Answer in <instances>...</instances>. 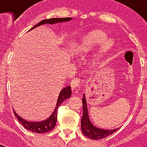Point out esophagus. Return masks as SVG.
<instances>
[{"instance_id": "34e87169", "label": "esophagus", "mask_w": 147, "mask_h": 147, "mask_svg": "<svg viewBox=\"0 0 147 147\" xmlns=\"http://www.w3.org/2000/svg\"><path fill=\"white\" fill-rule=\"evenodd\" d=\"M71 89L75 91L78 92L79 90H80V86H81V82L79 81V79L75 78L71 81Z\"/></svg>"}]
</instances>
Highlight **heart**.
Returning a JSON list of instances; mask_svg holds the SVG:
<instances>
[{
	"mask_svg": "<svg viewBox=\"0 0 147 147\" xmlns=\"http://www.w3.org/2000/svg\"><path fill=\"white\" fill-rule=\"evenodd\" d=\"M107 33L102 30H94L89 32L82 40V44L81 47L82 53H87L95 50L98 46L103 43L102 52L107 54L110 49L114 46V40L112 39H107Z\"/></svg>",
	"mask_w": 147,
	"mask_h": 147,
	"instance_id": "b5f03b06",
	"label": "heart"
}]
</instances>
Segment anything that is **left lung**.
<instances>
[{
	"label": "left lung",
	"mask_w": 147,
	"mask_h": 147,
	"mask_svg": "<svg viewBox=\"0 0 147 147\" xmlns=\"http://www.w3.org/2000/svg\"><path fill=\"white\" fill-rule=\"evenodd\" d=\"M82 101L83 112H82V118L81 119V129H82V133L86 137L92 139V140H101V139L107 137L110 135L113 134L114 132L118 131V129H120V128H118L115 129H103L93 125V124L91 123L90 118H89L87 104H86L85 94H83Z\"/></svg>",
	"instance_id": "8db88e82"
}]
</instances>
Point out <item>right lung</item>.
Listing matches in <instances>:
<instances>
[{
    "instance_id": "1",
    "label": "right lung",
    "mask_w": 147,
    "mask_h": 147,
    "mask_svg": "<svg viewBox=\"0 0 147 147\" xmlns=\"http://www.w3.org/2000/svg\"><path fill=\"white\" fill-rule=\"evenodd\" d=\"M70 20H71V18H50V19H44V20H42L39 23L36 24L31 29H35L36 27L40 26L43 24H55L58 23V22H66L70 21ZM71 94V86H66L64 89H62L59 96H58V99H57L56 107H55L54 112L52 113L51 115L46 120L41 121H29L25 120L22 117H20L15 111V110H14V114L16 115V118H18V121L26 129L32 131V132L40 133H40H46L47 131H51L52 129L55 127L56 122H57V109H58V107H59V106L63 101L70 97Z\"/></svg>"
}]
</instances>
